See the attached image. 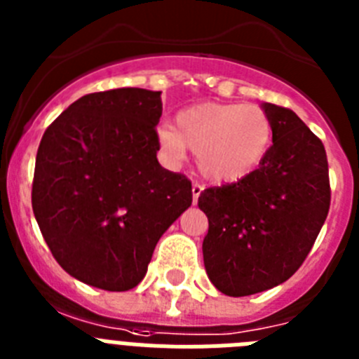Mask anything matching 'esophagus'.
<instances>
[{"label": "esophagus", "instance_id": "obj_1", "mask_svg": "<svg viewBox=\"0 0 359 359\" xmlns=\"http://www.w3.org/2000/svg\"><path fill=\"white\" fill-rule=\"evenodd\" d=\"M201 192H203V185L194 183V185H192V201H194V205L198 203V198L201 196Z\"/></svg>", "mask_w": 359, "mask_h": 359}]
</instances>
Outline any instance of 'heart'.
Wrapping results in <instances>:
<instances>
[{
  "label": "heart",
  "mask_w": 359,
  "mask_h": 359,
  "mask_svg": "<svg viewBox=\"0 0 359 359\" xmlns=\"http://www.w3.org/2000/svg\"><path fill=\"white\" fill-rule=\"evenodd\" d=\"M156 138L172 161L192 151L203 177L230 183L262 163L273 140V122L253 104L203 102L180 111L176 126L161 123Z\"/></svg>",
  "instance_id": "obj_1"
}]
</instances>
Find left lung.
<instances>
[{
    "mask_svg": "<svg viewBox=\"0 0 359 359\" xmlns=\"http://www.w3.org/2000/svg\"><path fill=\"white\" fill-rule=\"evenodd\" d=\"M273 145L237 183L203 190L208 217L203 261L228 297H248L286 282L306 261L331 203L327 154L297 113L264 102Z\"/></svg>",
    "mask_w": 359,
    "mask_h": 359,
    "instance_id": "8db88e82",
    "label": "left lung"
}]
</instances>
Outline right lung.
<instances>
[{
	"instance_id": "right-lung-1",
	"label": "right lung",
	"mask_w": 359,
	"mask_h": 359,
	"mask_svg": "<svg viewBox=\"0 0 359 359\" xmlns=\"http://www.w3.org/2000/svg\"><path fill=\"white\" fill-rule=\"evenodd\" d=\"M161 91L81 97L43 135L32 208L66 273L88 286H138L156 243L192 205V185L158 163Z\"/></svg>"
}]
</instances>
